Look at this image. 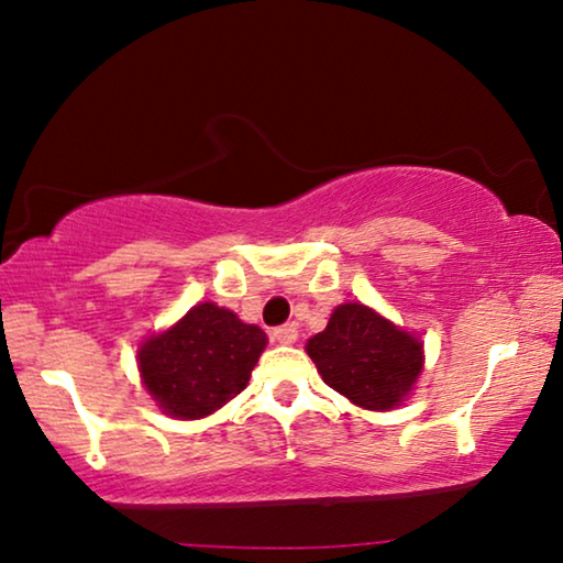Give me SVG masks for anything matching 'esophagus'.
Segmentation results:
<instances>
[{"mask_svg":"<svg viewBox=\"0 0 563 563\" xmlns=\"http://www.w3.org/2000/svg\"><path fill=\"white\" fill-rule=\"evenodd\" d=\"M271 335H273L275 342H280V345H292V342L298 340V328H295L292 322H290V325L275 328V330L271 332Z\"/></svg>","mask_w":563,"mask_h":563,"instance_id":"34e87169","label":"esophagus"}]
</instances>
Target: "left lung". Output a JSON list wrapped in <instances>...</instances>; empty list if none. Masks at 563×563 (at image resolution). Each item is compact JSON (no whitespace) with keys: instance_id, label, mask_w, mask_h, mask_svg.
Here are the masks:
<instances>
[{"instance_id":"obj_1","label":"left lung","mask_w":563,"mask_h":563,"mask_svg":"<svg viewBox=\"0 0 563 563\" xmlns=\"http://www.w3.org/2000/svg\"><path fill=\"white\" fill-rule=\"evenodd\" d=\"M305 350L328 387L375 412L405 402L424 365L417 335L360 302L332 310L328 328Z\"/></svg>"}]
</instances>
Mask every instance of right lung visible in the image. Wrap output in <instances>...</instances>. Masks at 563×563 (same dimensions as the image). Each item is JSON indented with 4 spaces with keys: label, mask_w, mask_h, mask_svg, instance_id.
I'll list each match as a JSON object with an SVG mask.
<instances>
[{
    "label": "right lung",
    "mask_w": 563,
    "mask_h": 563,
    "mask_svg": "<svg viewBox=\"0 0 563 563\" xmlns=\"http://www.w3.org/2000/svg\"><path fill=\"white\" fill-rule=\"evenodd\" d=\"M268 338L235 312L201 302L139 347V373L168 417L201 419L241 395Z\"/></svg>",
    "instance_id": "1"
}]
</instances>
